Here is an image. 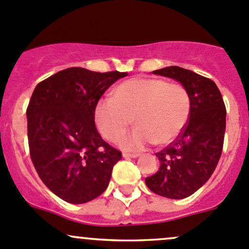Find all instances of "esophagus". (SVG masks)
Listing matches in <instances>:
<instances>
[{
	"instance_id": "1",
	"label": "esophagus",
	"mask_w": 249,
	"mask_h": 249,
	"mask_svg": "<svg viewBox=\"0 0 249 249\" xmlns=\"http://www.w3.org/2000/svg\"><path fill=\"white\" fill-rule=\"evenodd\" d=\"M123 157L125 158V159H129V158H139L140 154H130V153H123Z\"/></svg>"
}]
</instances>
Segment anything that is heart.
Segmentation results:
<instances>
[{
    "label": "heart",
    "mask_w": 249,
    "mask_h": 249,
    "mask_svg": "<svg viewBox=\"0 0 249 249\" xmlns=\"http://www.w3.org/2000/svg\"><path fill=\"white\" fill-rule=\"evenodd\" d=\"M192 110L188 90L179 83L158 78H131L118 85L113 100L95 107L100 134L115 142L132 124L136 129L120 140L125 149L140 150L148 143L166 145L183 132Z\"/></svg>",
    "instance_id": "heart-1"
}]
</instances>
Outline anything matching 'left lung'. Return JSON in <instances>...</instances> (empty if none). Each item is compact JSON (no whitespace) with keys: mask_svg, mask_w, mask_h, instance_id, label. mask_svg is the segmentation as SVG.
<instances>
[{"mask_svg":"<svg viewBox=\"0 0 249 249\" xmlns=\"http://www.w3.org/2000/svg\"><path fill=\"white\" fill-rule=\"evenodd\" d=\"M153 73L179 82L189 92L192 110L182 134L155 154L160 167L145 178V184L160 196L184 199L199 190L217 167L224 143L227 109L219 89L210 78L178 66Z\"/></svg>","mask_w":249,"mask_h":249,"instance_id":"left-lung-1","label":"left lung"}]
</instances>
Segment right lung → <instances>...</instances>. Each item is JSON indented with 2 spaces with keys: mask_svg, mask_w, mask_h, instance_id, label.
<instances>
[{
  "mask_svg": "<svg viewBox=\"0 0 249 249\" xmlns=\"http://www.w3.org/2000/svg\"><path fill=\"white\" fill-rule=\"evenodd\" d=\"M125 72L62 70L37 84L26 109L27 137L42 182L70 203L96 199L108 187L122 153L95 126V107Z\"/></svg>",
  "mask_w": 249,
  "mask_h": 249,
  "instance_id": "1",
  "label": "right lung"
}]
</instances>
